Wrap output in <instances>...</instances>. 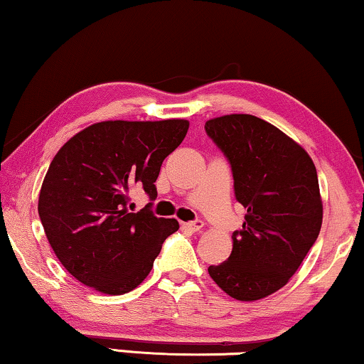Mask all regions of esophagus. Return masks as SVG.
<instances>
[{
    "mask_svg": "<svg viewBox=\"0 0 364 364\" xmlns=\"http://www.w3.org/2000/svg\"><path fill=\"white\" fill-rule=\"evenodd\" d=\"M203 222H201V220H195V222H190V223H185V228H188V230H191V232H201V230H203Z\"/></svg>",
    "mask_w": 364,
    "mask_h": 364,
    "instance_id": "34e87169",
    "label": "esophagus"
}]
</instances>
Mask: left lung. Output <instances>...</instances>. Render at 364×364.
Segmentation results:
<instances>
[{
  "instance_id": "1",
  "label": "left lung",
  "mask_w": 364,
  "mask_h": 364,
  "mask_svg": "<svg viewBox=\"0 0 364 364\" xmlns=\"http://www.w3.org/2000/svg\"><path fill=\"white\" fill-rule=\"evenodd\" d=\"M205 129L232 164L235 196L247 208L228 260L208 274L230 297L259 301L291 280L319 235L316 166L292 137L250 114L210 119Z\"/></svg>"
}]
</instances>
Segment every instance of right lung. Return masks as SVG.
<instances>
[{"label": "right lung", "mask_w": 364, "mask_h": 364, "mask_svg": "<svg viewBox=\"0 0 364 364\" xmlns=\"http://www.w3.org/2000/svg\"><path fill=\"white\" fill-rule=\"evenodd\" d=\"M186 119L104 121L77 132L55 154L38 215L60 264L94 291L131 292L153 269L178 220L146 206L131 213V193L156 200L164 158L185 139Z\"/></svg>", "instance_id": "right-lung-1"}]
</instances>
